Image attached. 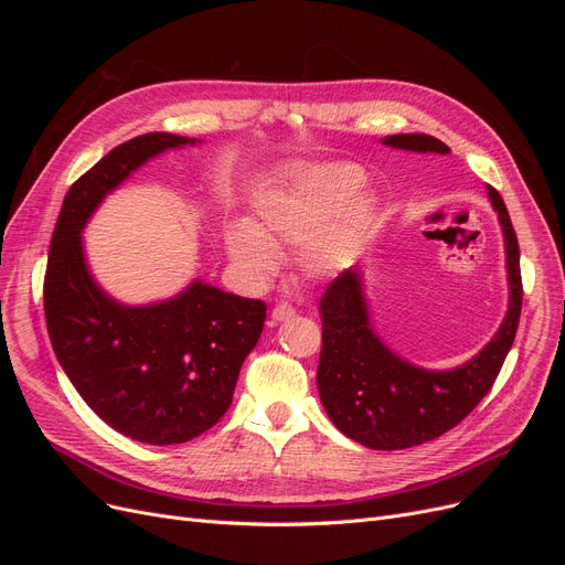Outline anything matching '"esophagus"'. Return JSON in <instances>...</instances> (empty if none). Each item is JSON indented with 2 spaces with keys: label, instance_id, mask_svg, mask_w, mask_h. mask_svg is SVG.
Masks as SVG:
<instances>
[{
  "label": "esophagus",
  "instance_id": "obj_1",
  "mask_svg": "<svg viewBox=\"0 0 565 565\" xmlns=\"http://www.w3.org/2000/svg\"><path fill=\"white\" fill-rule=\"evenodd\" d=\"M295 313H297V311L292 309V306L282 301V303L276 306V309L270 311V320H273V322H282V320H287V318H295Z\"/></svg>",
  "mask_w": 565,
  "mask_h": 565
}]
</instances>
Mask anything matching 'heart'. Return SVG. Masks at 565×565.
Listing matches in <instances>:
<instances>
[{
  "label": "heart",
  "mask_w": 565,
  "mask_h": 565,
  "mask_svg": "<svg viewBox=\"0 0 565 565\" xmlns=\"http://www.w3.org/2000/svg\"><path fill=\"white\" fill-rule=\"evenodd\" d=\"M351 164H299L285 183L256 202L254 216L233 221L224 233L231 262L262 285L278 268V252L297 248V268L306 280H332L344 273L372 218V198Z\"/></svg>",
  "instance_id": "obj_1"
}]
</instances>
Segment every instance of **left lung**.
Listing matches in <instances>:
<instances>
[{"mask_svg":"<svg viewBox=\"0 0 565 565\" xmlns=\"http://www.w3.org/2000/svg\"><path fill=\"white\" fill-rule=\"evenodd\" d=\"M382 143L409 152H450L429 134H393ZM488 198L504 235L509 306L500 330L471 361L426 370L391 351L372 328L358 268L341 273L322 295L318 393L337 429L361 446L403 450L434 440L465 419L498 380L516 337L523 287L519 241L504 200L494 188H488Z\"/></svg>","mask_w":565,"mask_h":565,"instance_id":"left-lung-1","label":"left lung"}]
</instances>
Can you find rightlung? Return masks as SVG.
Masks as SVG:
<instances>
[{
  "instance_id": "right-lung-1",
  "label": "right lung",
  "mask_w": 565,
  "mask_h": 565,
  "mask_svg": "<svg viewBox=\"0 0 565 565\" xmlns=\"http://www.w3.org/2000/svg\"><path fill=\"white\" fill-rule=\"evenodd\" d=\"M195 143L150 131L113 148L71 185L49 247L44 313L58 363L100 419L148 446L185 443L224 417L266 303L202 280L162 301L122 303L94 280L82 231L136 169Z\"/></svg>"
}]
</instances>
